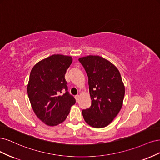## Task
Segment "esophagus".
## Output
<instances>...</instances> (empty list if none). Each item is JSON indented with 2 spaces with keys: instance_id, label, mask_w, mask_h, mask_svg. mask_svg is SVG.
<instances>
[{
  "instance_id": "obj_1",
  "label": "esophagus",
  "mask_w": 160,
  "mask_h": 160,
  "mask_svg": "<svg viewBox=\"0 0 160 160\" xmlns=\"http://www.w3.org/2000/svg\"><path fill=\"white\" fill-rule=\"evenodd\" d=\"M75 98H76V102H78V100H79V95H76V96H75Z\"/></svg>"
}]
</instances>
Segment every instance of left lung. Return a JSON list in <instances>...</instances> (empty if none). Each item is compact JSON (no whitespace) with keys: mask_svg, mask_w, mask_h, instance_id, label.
<instances>
[{"mask_svg":"<svg viewBox=\"0 0 160 160\" xmlns=\"http://www.w3.org/2000/svg\"><path fill=\"white\" fill-rule=\"evenodd\" d=\"M88 77L92 104L82 111L90 126L102 128L109 125L120 111L125 86L119 70L110 61L99 56L78 59Z\"/></svg>","mask_w":160,"mask_h":160,"instance_id":"1","label":"left lung"}]
</instances>
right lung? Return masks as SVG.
Here are the masks:
<instances>
[{"label":"right lung","instance_id":"obj_1","mask_svg":"<svg viewBox=\"0 0 160 160\" xmlns=\"http://www.w3.org/2000/svg\"><path fill=\"white\" fill-rule=\"evenodd\" d=\"M72 62L71 56L53 54L38 62L30 72L27 86L30 104L35 114L48 126L63 122L76 102L64 78Z\"/></svg>","mask_w":160,"mask_h":160}]
</instances>
